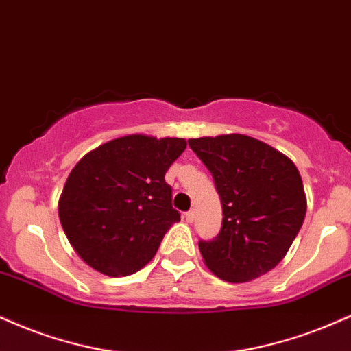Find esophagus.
Instances as JSON below:
<instances>
[{
	"label": "esophagus",
	"instance_id": "1",
	"mask_svg": "<svg viewBox=\"0 0 351 351\" xmlns=\"http://www.w3.org/2000/svg\"><path fill=\"white\" fill-rule=\"evenodd\" d=\"M194 217H196L194 216V210H188V213L184 214V219H186V222H189V223L194 221Z\"/></svg>",
	"mask_w": 351,
	"mask_h": 351
}]
</instances>
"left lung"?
<instances>
[{"label":"left lung","mask_w":351,"mask_h":351,"mask_svg":"<svg viewBox=\"0 0 351 351\" xmlns=\"http://www.w3.org/2000/svg\"><path fill=\"white\" fill-rule=\"evenodd\" d=\"M213 173L222 229L199 242L204 265L227 282L252 281L285 258L306 217L307 199L293 160L243 134L189 138Z\"/></svg>","instance_id":"obj_1"}]
</instances>
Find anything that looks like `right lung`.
I'll list each match as a JSON object with an SVG mask.
<instances>
[{
  "mask_svg": "<svg viewBox=\"0 0 351 351\" xmlns=\"http://www.w3.org/2000/svg\"><path fill=\"white\" fill-rule=\"evenodd\" d=\"M184 149V138L129 134L75 165L58 199V217L88 267L117 278L154 258L163 235L180 221L165 173Z\"/></svg>",
  "mask_w": 351,
  "mask_h": 351,
  "instance_id": "1",
  "label": "right lung"
}]
</instances>
